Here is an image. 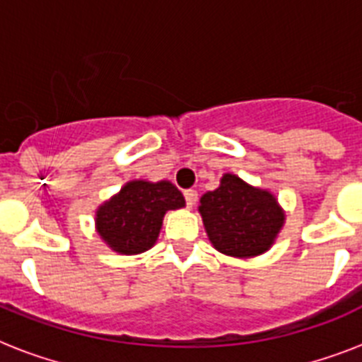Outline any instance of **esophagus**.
<instances>
[{
  "instance_id": "34e87169",
  "label": "esophagus",
  "mask_w": 362,
  "mask_h": 362,
  "mask_svg": "<svg viewBox=\"0 0 362 362\" xmlns=\"http://www.w3.org/2000/svg\"><path fill=\"white\" fill-rule=\"evenodd\" d=\"M184 197H186L187 206H193V204L197 203V192H195V189H186V192H184Z\"/></svg>"
}]
</instances>
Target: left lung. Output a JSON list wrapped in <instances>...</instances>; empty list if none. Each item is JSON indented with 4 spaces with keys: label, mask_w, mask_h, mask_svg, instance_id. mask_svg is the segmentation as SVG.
I'll list each match as a JSON object with an SVG mask.
<instances>
[{
    "label": "left lung",
    "mask_w": 362,
    "mask_h": 362,
    "mask_svg": "<svg viewBox=\"0 0 362 362\" xmlns=\"http://www.w3.org/2000/svg\"><path fill=\"white\" fill-rule=\"evenodd\" d=\"M210 244L223 255L257 257L269 252L286 223V212L269 189L226 173L214 192L199 201Z\"/></svg>",
    "instance_id": "1"
}]
</instances>
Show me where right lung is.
<instances>
[{
  "mask_svg": "<svg viewBox=\"0 0 362 362\" xmlns=\"http://www.w3.org/2000/svg\"><path fill=\"white\" fill-rule=\"evenodd\" d=\"M186 206V199L169 180H129L95 210V231L116 253L136 255L156 244L169 210Z\"/></svg>",
  "mask_w": 362,
  "mask_h": 362,
  "instance_id": "right-lung-1",
  "label": "right lung"
}]
</instances>
